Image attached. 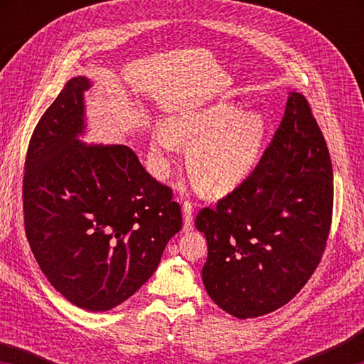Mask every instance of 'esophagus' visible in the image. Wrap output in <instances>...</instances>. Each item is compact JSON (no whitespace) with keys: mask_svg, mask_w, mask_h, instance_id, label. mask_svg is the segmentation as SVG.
<instances>
[{"mask_svg":"<svg viewBox=\"0 0 364 364\" xmlns=\"http://www.w3.org/2000/svg\"><path fill=\"white\" fill-rule=\"evenodd\" d=\"M193 215H194V207L191 202H184L183 204V231L189 232L193 231Z\"/></svg>","mask_w":364,"mask_h":364,"instance_id":"esophagus-1","label":"esophagus"}]
</instances>
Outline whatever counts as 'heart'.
<instances>
[{
    "label": "heart",
    "instance_id": "1",
    "mask_svg": "<svg viewBox=\"0 0 364 364\" xmlns=\"http://www.w3.org/2000/svg\"><path fill=\"white\" fill-rule=\"evenodd\" d=\"M267 122L258 112H241L230 102L171 115L151 136L154 173L164 178L175 160L178 144H191L188 167L208 196H223L239 186L260 157Z\"/></svg>",
    "mask_w": 364,
    "mask_h": 364
}]
</instances>
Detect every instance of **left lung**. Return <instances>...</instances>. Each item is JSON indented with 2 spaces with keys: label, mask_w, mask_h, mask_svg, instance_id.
<instances>
[{
  "label": "left lung",
  "mask_w": 364,
  "mask_h": 364,
  "mask_svg": "<svg viewBox=\"0 0 364 364\" xmlns=\"http://www.w3.org/2000/svg\"><path fill=\"white\" fill-rule=\"evenodd\" d=\"M334 184L328 146L305 96L289 93L273 141L247 180L202 208L207 294L239 319L292 300L316 269L329 236Z\"/></svg>",
  "instance_id": "1"
}]
</instances>
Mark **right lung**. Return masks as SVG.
Instances as JSON below:
<instances>
[{"label": "right lung", "mask_w": 364, "mask_h": 364, "mask_svg": "<svg viewBox=\"0 0 364 364\" xmlns=\"http://www.w3.org/2000/svg\"><path fill=\"white\" fill-rule=\"evenodd\" d=\"M90 78L73 77L36 125L23 175L27 239L53 287L90 311L112 310L157 269L183 218L171 189L125 144H86Z\"/></svg>", "instance_id": "obj_1"}]
</instances>
